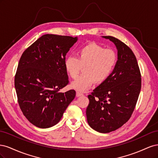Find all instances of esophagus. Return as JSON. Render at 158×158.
Here are the masks:
<instances>
[{
	"instance_id": "34e87169",
	"label": "esophagus",
	"mask_w": 158,
	"mask_h": 158,
	"mask_svg": "<svg viewBox=\"0 0 158 158\" xmlns=\"http://www.w3.org/2000/svg\"><path fill=\"white\" fill-rule=\"evenodd\" d=\"M84 95V94H83L82 93H81V92H76V96H77V97L81 96V95Z\"/></svg>"
}]
</instances>
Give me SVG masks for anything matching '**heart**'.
<instances>
[{
  "mask_svg": "<svg viewBox=\"0 0 158 158\" xmlns=\"http://www.w3.org/2000/svg\"><path fill=\"white\" fill-rule=\"evenodd\" d=\"M117 60V54L113 49H105L95 43H90L80 47L76 57H66L64 66L70 77L74 80L84 66V73L72 84L74 89L84 92L95 82L101 84L106 81L115 69Z\"/></svg>",
  "mask_w": 158,
  "mask_h": 158,
  "instance_id": "b5f03b06",
  "label": "heart"
}]
</instances>
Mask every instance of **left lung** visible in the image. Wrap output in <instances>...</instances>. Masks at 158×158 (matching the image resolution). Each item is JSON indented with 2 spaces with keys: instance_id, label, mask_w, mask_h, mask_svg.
Segmentation results:
<instances>
[{
  "instance_id": "1",
  "label": "left lung",
  "mask_w": 158,
  "mask_h": 158,
  "mask_svg": "<svg viewBox=\"0 0 158 158\" xmlns=\"http://www.w3.org/2000/svg\"><path fill=\"white\" fill-rule=\"evenodd\" d=\"M103 37L116 45L118 60L110 77L88 95L86 116L89 125L95 131L108 133L122 127L131 118L140 92L142 79L130 47L114 37Z\"/></svg>"
}]
</instances>
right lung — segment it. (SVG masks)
Instances as JSON below:
<instances>
[{"mask_svg":"<svg viewBox=\"0 0 158 158\" xmlns=\"http://www.w3.org/2000/svg\"><path fill=\"white\" fill-rule=\"evenodd\" d=\"M77 37L42 35L23 51L14 78L18 102L33 125L49 128L58 123L76 92L59 91L69 84L65 56Z\"/></svg>","mask_w":158,"mask_h":158,"instance_id":"add662e5","label":"right lung"}]
</instances>
